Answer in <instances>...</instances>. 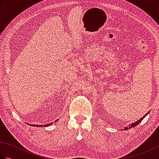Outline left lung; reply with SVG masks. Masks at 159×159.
<instances>
[{"mask_svg":"<svg viewBox=\"0 0 159 159\" xmlns=\"http://www.w3.org/2000/svg\"><path fill=\"white\" fill-rule=\"evenodd\" d=\"M148 113H149V112H148V113H146V115H144V116H143V117H141L140 120H138V121H135V122H134V123H133V124H131L130 125H129V126H130V127H128V126H126V127H125V128H124V130H128V128H134V126H137V125H138V124H139V123L141 122V121H142V120H143V118H145V117H146V116H147V115H148Z\"/></svg>","mask_w":159,"mask_h":159,"instance_id":"obj_1","label":"left lung"}]
</instances>
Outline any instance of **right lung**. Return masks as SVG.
<instances>
[{
	"instance_id": "obj_1",
	"label": "right lung",
	"mask_w": 159,
	"mask_h": 159,
	"mask_svg": "<svg viewBox=\"0 0 159 159\" xmlns=\"http://www.w3.org/2000/svg\"><path fill=\"white\" fill-rule=\"evenodd\" d=\"M58 120H57L56 121H55V122L56 121ZM52 123L53 122H51V123H50V124H45V125H35V124H31L30 125V126H36V127H38V126H40V127H44V126H50V125H52Z\"/></svg>"
}]
</instances>
